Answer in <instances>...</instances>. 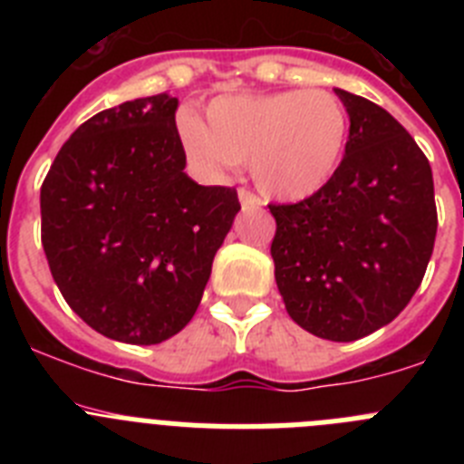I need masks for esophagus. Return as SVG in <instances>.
Returning <instances> with one entry per match:
<instances>
[{"label":"esophagus","instance_id":"obj_1","mask_svg":"<svg viewBox=\"0 0 464 464\" xmlns=\"http://www.w3.org/2000/svg\"><path fill=\"white\" fill-rule=\"evenodd\" d=\"M239 202L244 208H257L262 204L260 197H256L251 190H246V188H241L239 190Z\"/></svg>","mask_w":464,"mask_h":464}]
</instances>
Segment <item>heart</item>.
I'll list each match as a JSON object with an SVG mask.
<instances>
[{
  "instance_id": "b5f03b06",
  "label": "heart",
  "mask_w": 464,
  "mask_h": 464,
  "mask_svg": "<svg viewBox=\"0 0 464 464\" xmlns=\"http://www.w3.org/2000/svg\"><path fill=\"white\" fill-rule=\"evenodd\" d=\"M351 118L327 90L229 94L207 106V125L179 122L183 153L199 176L225 181L246 162L262 195L299 202L327 186L346 150Z\"/></svg>"
}]
</instances>
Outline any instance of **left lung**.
Listing matches in <instances>:
<instances>
[{
	"instance_id": "left-lung-1",
	"label": "left lung",
	"mask_w": 464,
	"mask_h": 464,
	"mask_svg": "<svg viewBox=\"0 0 464 464\" xmlns=\"http://www.w3.org/2000/svg\"><path fill=\"white\" fill-rule=\"evenodd\" d=\"M351 118L327 186L269 204L274 276L290 318L330 342L388 325L418 290L437 237L432 169L411 134L374 102L334 90Z\"/></svg>"
}]
</instances>
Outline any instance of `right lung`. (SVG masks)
I'll return each instance as SVG.
<instances>
[{
  "label": "right lung",
  "mask_w": 464,
  "mask_h": 464,
  "mask_svg": "<svg viewBox=\"0 0 464 464\" xmlns=\"http://www.w3.org/2000/svg\"><path fill=\"white\" fill-rule=\"evenodd\" d=\"M167 92L125 102L67 139L41 186V244L57 288L92 330L150 346L190 323L241 208L197 186Z\"/></svg>",
  "instance_id": "add662e5"
}]
</instances>
